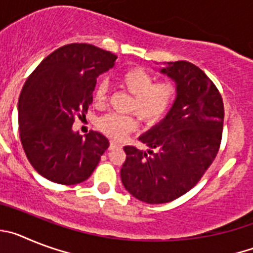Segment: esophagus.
Segmentation results:
<instances>
[{
  "instance_id": "1",
  "label": "esophagus",
  "mask_w": 253,
  "mask_h": 253,
  "mask_svg": "<svg viewBox=\"0 0 253 253\" xmlns=\"http://www.w3.org/2000/svg\"><path fill=\"white\" fill-rule=\"evenodd\" d=\"M119 146H120V143H118L116 140H110V147H109V149H114Z\"/></svg>"
}]
</instances>
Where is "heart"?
<instances>
[{
	"instance_id": "1",
	"label": "heart",
	"mask_w": 253,
	"mask_h": 253,
	"mask_svg": "<svg viewBox=\"0 0 253 253\" xmlns=\"http://www.w3.org/2000/svg\"><path fill=\"white\" fill-rule=\"evenodd\" d=\"M118 84L122 90L131 95L129 113L137 114L144 124L153 125L160 122L169 110L177 93V86L173 81H157L143 67H130L124 69L118 77ZM109 88L105 80H100L93 87L92 99L96 106H104L107 102ZM138 126L134 115L106 114L97 120V128L114 139H122Z\"/></svg>"
}]
</instances>
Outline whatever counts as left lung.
<instances>
[{
	"label": "left lung",
	"mask_w": 253,
	"mask_h": 253,
	"mask_svg": "<svg viewBox=\"0 0 253 253\" xmlns=\"http://www.w3.org/2000/svg\"><path fill=\"white\" fill-rule=\"evenodd\" d=\"M177 84L167 116L139 138L148 153L124 147L123 185L147 204H163L202 180L222 143L224 104L214 82L195 64L178 60L161 71Z\"/></svg>",
	"instance_id": "8db88e82"
}]
</instances>
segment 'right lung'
Here are the masks:
<instances>
[{
	"instance_id": "obj_1",
	"label": "right lung",
	"mask_w": 253,
	"mask_h": 253,
	"mask_svg": "<svg viewBox=\"0 0 253 253\" xmlns=\"http://www.w3.org/2000/svg\"><path fill=\"white\" fill-rule=\"evenodd\" d=\"M116 55L91 44L60 46L44 58L22 87L19 134L38 173L60 185L90 177L109 140L91 130L86 138L72 131L92 104L96 78L113 68Z\"/></svg>"
}]
</instances>
